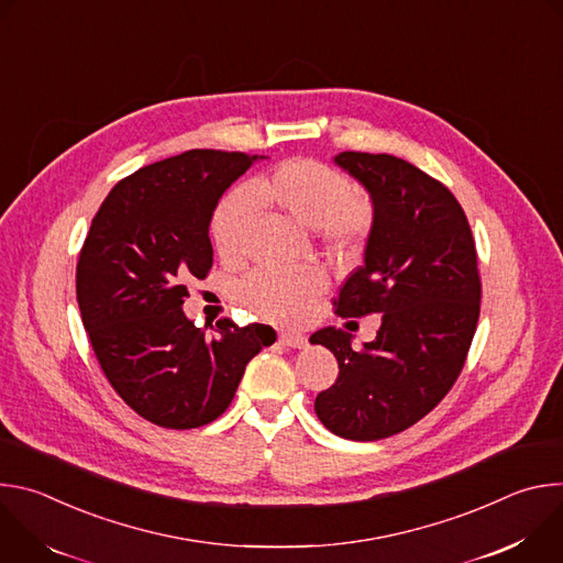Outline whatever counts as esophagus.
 Listing matches in <instances>:
<instances>
[{"mask_svg": "<svg viewBox=\"0 0 563 563\" xmlns=\"http://www.w3.org/2000/svg\"><path fill=\"white\" fill-rule=\"evenodd\" d=\"M278 343L285 345V347H294V350H300V347H307V336L302 334H294V332H283L278 336Z\"/></svg>", "mask_w": 563, "mask_h": 563, "instance_id": "esophagus-1", "label": "esophagus"}]
</instances>
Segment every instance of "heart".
Wrapping results in <instances>:
<instances>
[{
    "label": "heart",
    "mask_w": 563,
    "mask_h": 563,
    "mask_svg": "<svg viewBox=\"0 0 563 563\" xmlns=\"http://www.w3.org/2000/svg\"><path fill=\"white\" fill-rule=\"evenodd\" d=\"M256 200L283 211L302 227H316V238L330 252L354 250L374 222L372 200L356 191L339 169L298 157L258 176L247 187H233L213 207L209 235L224 261H238L247 252L256 222ZM328 276L318 267L298 272L258 269L235 287L238 300L269 320H296L325 289Z\"/></svg>",
    "instance_id": "heart-1"
}]
</instances>
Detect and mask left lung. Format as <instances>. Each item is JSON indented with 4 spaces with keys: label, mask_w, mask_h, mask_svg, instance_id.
Here are the masks:
<instances>
[{
    "label": "left lung",
    "mask_w": 563,
    "mask_h": 563,
    "mask_svg": "<svg viewBox=\"0 0 563 563\" xmlns=\"http://www.w3.org/2000/svg\"><path fill=\"white\" fill-rule=\"evenodd\" d=\"M336 165L369 191L374 224L365 263L334 307L341 318L380 313V328L361 352L339 328L311 334L339 361L313 410L343 439L378 441L421 421L452 389L476 332L481 276L470 222L443 183L387 153L343 151Z\"/></svg>",
    "instance_id": "left-lung-1"
}]
</instances>
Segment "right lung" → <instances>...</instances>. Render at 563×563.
Listing matches in <instances>:
<instances>
[{"label":"right lung","instance_id":"obj_1","mask_svg":"<svg viewBox=\"0 0 563 563\" xmlns=\"http://www.w3.org/2000/svg\"><path fill=\"white\" fill-rule=\"evenodd\" d=\"M256 159L194 148L137 169L109 191L79 250L75 291L96 358L124 404L159 428L216 421L276 339L229 318L207 331L183 311L187 283L213 265L211 211Z\"/></svg>","mask_w":563,"mask_h":563}]
</instances>
